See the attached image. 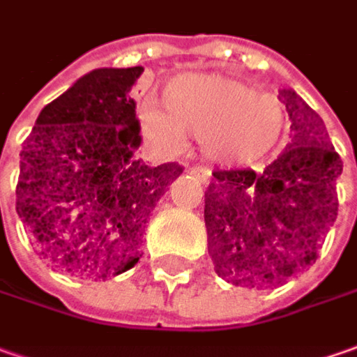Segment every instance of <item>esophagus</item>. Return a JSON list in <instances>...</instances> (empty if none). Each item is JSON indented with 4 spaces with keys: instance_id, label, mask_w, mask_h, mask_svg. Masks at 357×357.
I'll use <instances>...</instances> for the list:
<instances>
[{
    "instance_id": "1",
    "label": "esophagus",
    "mask_w": 357,
    "mask_h": 357,
    "mask_svg": "<svg viewBox=\"0 0 357 357\" xmlns=\"http://www.w3.org/2000/svg\"><path fill=\"white\" fill-rule=\"evenodd\" d=\"M190 174L193 178H197L202 183H209V179H211V172L207 169V167H190Z\"/></svg>"
}]
</instances>
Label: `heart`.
<instances>
[{"label": "heart", "mask_w": 357, "mask_h": 357, "mask_svg": "<svg viewBox=\"0 0 357 357\" xmlns=\"http://www.w3.org/2000/svg\"><path fill=\"white\" fill-rule=\"evenodd\" d=\"M164 102L140 106L142 134L164 154H178L195 136L209 162L245 167L271 154L287 132L278 96L223 75H179L167 82Z\"/></svg>", "instance_id": "obj_1"}]
</instances>
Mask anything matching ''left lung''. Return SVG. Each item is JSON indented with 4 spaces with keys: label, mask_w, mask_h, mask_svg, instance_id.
<instances>
[{
    "label": "left lung",
    "mask_w": 357,
    "mask_h": 357,
    "mask_svg": "<svg viewBox=\"0 0 357 357\" xmlns=\"http://www.w3.org/2000/svg\"><path fill=\"white\" fill-rule=\"evenodd\" d=\"M290 118V144L263 174L213 172L205 191L207 251L223 280L271 289L316 263L338 215L342 160L322 118L292 89L278 96Z\"/></svg>",
    "instance_id": "obj_1"
}]
</instances>
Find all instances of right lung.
I'll return each mask as SVG.
<instances>
[{"label": "right lung", "instance_id": "add662e5", "mask_svg": "<svg viewBox=\"0 0 357 357\" xmlns=\"http://www.w3.org/2000/svg\"><path fill=\"white\" fill-rule=\"evenodd\" d=\"M142 67L94 68L45 106L19 158L17 215L39 259L105 280L140 261L150 213L183 167L136 160L140 124L130 98Z\"/></svg>", "mask_w": 357, "mask_h": 357}]
</instances>
